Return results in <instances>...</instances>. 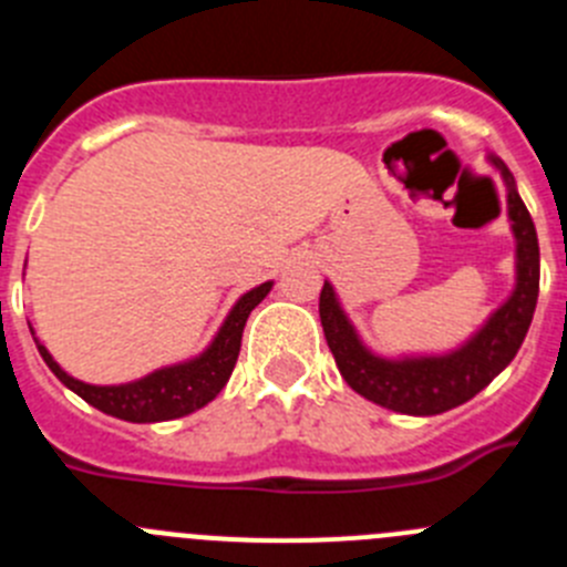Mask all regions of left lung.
<instances>
[{
	"instance_id": "8db88e82",
	"label": "left lung",
	"mask_w": 567,
	"mask_h": 567,
	"mask_svg": "<svg viewBox=\"0 0 567 567\" xmlns=\"http://www.w3.org/2000/svg\"><path fill=\"white\" fill-rule=\"evenodd\" d=\"M488 164L505 184V207L514 235V289L463 343L445 352H374L346 315L332 280H323V334L340 374L360 398L400 414L432 417L468 403L519 352L539 298V240L511 169L494 153H488Z\"/></svg>"
}]
</instances>
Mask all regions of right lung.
I'll list each match as a JSON object with an SVG mask.
<instances>
[{"instance_id":"right-lung-1","label":"right lung","mask_w":567,"mask_h":567,"mask_svg":"<svg viewBox=\"0 0 567 567\" xmlns=\"http://www.w3.org/2000/svg\"><path fill=\"white\" fill-rule=\"evenodd\" d=\"M272 287L275 280H264V284L240 295L204 352L193 354L187 360H178V363L158 365L150 374L130 380V383L96 385L73 378L48 352V346L37 338L33 327L30 323L28 327L50 372L56 374L70 392H76L84 403L110 414V417L127 420V423H162V420L187 417V414L198 412V409H204V405L213 403L221 394V389L227 385L229 374L235 369V360H238L240 334H244V327H247L249 312L267 298Z\"/></svg>"}]
</instances>
